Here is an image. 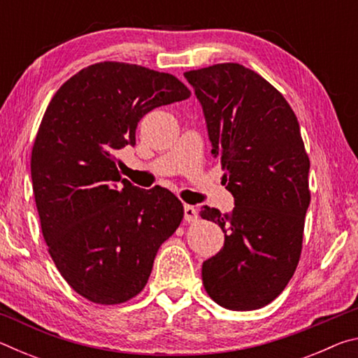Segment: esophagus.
Wrapping results in <instances>:
<instances>
[{
	"label": "esophagus",
	"mask_w": 358,
	"mask_h": 358,
	"mask_svg": "<svg viewBox=\"0 0 358 358\" xmlns=\"http://www.w3.org/2000/svg\"><path fill=\"white\" fill-rule=\"evenodd\" d=\"M199 217L197 210L192 205H185V221L186 222H196Z\"/></svg>",
	"instance_id": "1"
}]
</instances>
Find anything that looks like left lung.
<instances>
[{
    "instance_id": "left-lung-1",
    "label": "left lung",
    "mask_w": 358,
    "mask_h": 358,
    "mask_svg": "<svg viewBox=\"0 0 358 358\" xmlns=\"http://www.w3.org/2000/svg\"><path fill=\"white\" fill-rule=\"evenodd\" d=\"M185 77L235 201L232 213L201 210L224 232L222 250L202 265L203 287L227 310H259L287 286L301 252L311 196L299 120L273 85L241 64H215Z\"/></svg>"
}]
</instances>
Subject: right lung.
<instances>
[{
	"mask_svg": "<svg viewBox=\"0 0 358 358\" xmlns=\"http://www.w3.org/2000/svg\"><path fill=\"white\" fill-rule=\"evenodd\" d=\"M189 96L172 74L104 62L72 76L47 107L31 151L36 207L58 271L90 301L117 305L141 292L183 220L166 187L121 178L115 155L134 147L145 113Z\"/></svg>",
	"mask_w": 358,
	"mask_h": 358,
	"instance_id": "right-lung-1",
	"label": "right lung"
}]
</instances>
